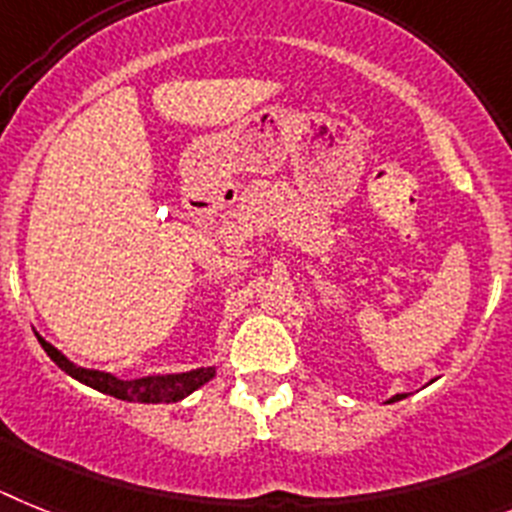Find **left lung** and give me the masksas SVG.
<instances>
[{
	"mask_svg": "<svg viewBox=\"0 0 512 512\" xmlns=\"http://www.w3.org/2000/svg\"><path fill=\"white\" fill-rule=\"evenodd\" d=\"M397 399H404V394H397V397L391 399V402H397Z\"/></svg>",
	"mask_w": 512,
	"mask_h": 512,
	"instance_id": "1",
	"label": "left lung"
}]
</instances>
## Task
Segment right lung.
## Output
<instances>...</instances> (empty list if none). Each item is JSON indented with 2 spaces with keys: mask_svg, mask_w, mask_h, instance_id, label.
Masks as SVG:
<instances>
[{
  "mask_svg": "<svg viewBox=\"0 0 512 512\" xmlns=\"http://www.w3.org/2000/svg\"><path fill=\"white\" fill-rule=\"evenodd\" d=\"M38 342L43 345V350L48 353L56 366L61 371H66L71 379L82 381V384L92 386V389L102 391V394H110L115 399H123V402H141V404H162V402H180L182 397L193 394L198 386H203L206 381L213 379V368H195L188 373H172V376H146V379H133L123 381L115 379L113 373L102 371H90V368H79L64 358L59 350L53 348L51 342L43 340L38 335Z\"/></svg>",
  "mask_w": 512,
  "mask_h": 512,
  "instance_id": "1",
  "label": "right lung"
}]
</instances>
